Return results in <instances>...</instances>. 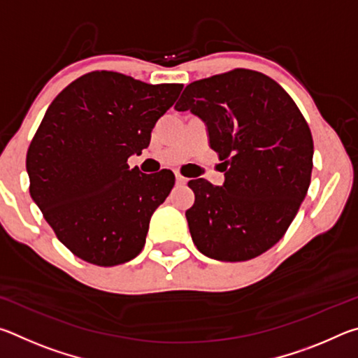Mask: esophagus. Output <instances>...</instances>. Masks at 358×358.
I'll list each match as a JSON object with an SVG mask.
<instances>
[{
    "label": "esophagus",
    "instance_id": "esophagus-1",
    "mask_svg": "<svg viewBox=\"0 0 358 358\" xmlns=\"http://www.w3.org/2000/svg\"><path fill=\"white\" fill-rule=\"evenodd\" d=\"M175 178H177V183L178 185H186V181H187L181 173H175Z\"/></svg>",
    "mask_w": 358,
    "mask_h": 358
}]
</instances>
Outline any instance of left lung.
Listing matches in <instances>:
<instances>
[{
    "mask_svg": "<svg viewBox=\"0 0 358 358\" xmlns=\"http://www.w3.org/2000/svg\"><path fill=\"white\" fill-rule=\"evenodd\" d=\"M175 108L208 128L224 185L191 180L186 211L194 245L207 257L241 262L286 234L311 183L313 136L280 83L262 72L232 69L187 85Z\"/></svg>",
    "mask_w": 358,
    "mask_h": 358,
    "instance_id": "8db88e82",
    "label": "left lung"
}]
</instances>
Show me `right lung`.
Masks as SVG:
<instances>
[{"instance_id": "1", "label": "right lung", "mask_w": 358, "mask_h": 358, "mask_svg": "<svg viewBox=\"0 0 358 358\" xmlns=\"http://www.w3.org/2000/svg\"><path fill=\"white\" fill-rule=\"evenodd\" d=\"M181 90L93 71L48 106L27 153L29 194L74 256L113 266L143 250L150 217L175 175L167 169L145 175L129 169L128 157L148 147Z\"/></svg>"}]
</instances>
